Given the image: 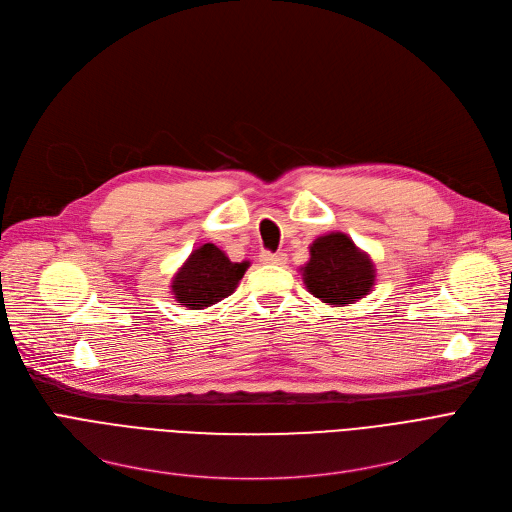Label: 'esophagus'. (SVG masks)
<instances>
[{"label": "esophagus", "mask_w": 512, "mask_h": 512, "mask_svg": "<svg viewBox=\"0 0 512 512\" xmlns=\"http://www.w3.org/2000/svg\"><path fill=\"white\" fill-rule=\"evenodd\" d=\"M259 261H261V263H267V265H284V263H286V255H284V253L263 251V253L259 255Z\"/></svg>", "instance_id": "esophagus-1"}]
</instances>
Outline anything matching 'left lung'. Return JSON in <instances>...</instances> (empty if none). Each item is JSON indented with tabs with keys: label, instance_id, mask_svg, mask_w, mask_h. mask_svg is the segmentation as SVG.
<instances>
[{
	"label": "left lung",
	"instance_id": "1",
	"mask_svg": "<svg viewBox=\"0 0 512 512\" xmlns=\"http://www.w3.org/2000/svg\"><path fill=\"white\" fill-rule=\"evenodd\" d=\"M309 255L301 267L303 282L313 297L328 305H351L369 294L375 284L373 261L344 232L315 238Z\"/></svg>",
	"mask_w": 512,
	"mask_h": 512
}]
</instances>
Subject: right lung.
I'll return each instance as SVG.
<instances>
[{
  "label": "right lung",
  "instance_id": "right-lung-1",
  "mask_svg": "<svg viewBox=\"0 0 512 512\" xmlns=\"http://www.w3.org/2000/svg\"><path fill=\"white\" fill-rule=\"evenodd\" d=\"M249 261L234 263L222 249L205 242L182 263L172 280V294L188 309H205L230 297L245 276Z\"/></svg>",
  "mask_w": 512,
  "mask_h": 512
}]
</instances>
